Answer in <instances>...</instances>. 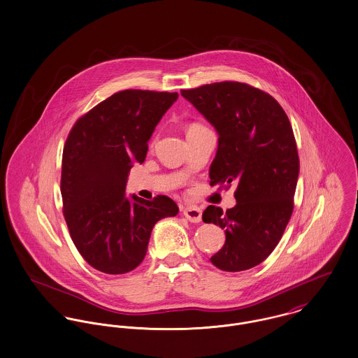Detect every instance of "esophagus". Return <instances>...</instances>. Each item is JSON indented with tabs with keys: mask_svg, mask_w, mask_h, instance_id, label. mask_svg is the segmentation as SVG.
<instances>
[{
	"mask_svg": "<svg viewBox=\"0 0 358 358\" xmlns=\"http://www.w3.org/2000/svg\"><path fill=\"white\" fill-rule=\"evenodd\" d=\"M184 215L185 218L192 222V223H199L201 220V210L194 206H188L184 208Z\"/></svg>",
	"mask_w": 358,
	"mask_h": 358,
	"instance_id": "obj_1",
	"label": "esophagus"
}]
</instances>
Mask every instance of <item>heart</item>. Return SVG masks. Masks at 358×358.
I'll return each instance as SVG.
<instances>
[{
	"mask_svg": "<svg viewBox=\"0 0 358 358\" xmlns=\"http://www.w3.org/2000/svg\"><path fill=\"white\" fill-rule=\"evenodd\" d=\"M199 128H204V127H203V125H200V124H191V125H189V128H188V131L199 129Z\"/></svg>",
	"mask_w": 358,
	"mask_h": 358,
	"instance_id": "b5f03b06",
	"label": "heart"
}]
</instances>
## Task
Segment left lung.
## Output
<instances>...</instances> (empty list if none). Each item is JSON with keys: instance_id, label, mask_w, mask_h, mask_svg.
I'll use <instances>...</instances> for the list:
<instances>
[{"instance_id": "8db88e82", "label": "left lung", "mask_w": 358, "mask_h": 358, "mask_svg": "<svg viewBox=\"0 0 358 358\" xmlns=\"http://www.w3.org/2000/svg\"><path fill=\"white\" fill-rule=\"evenodd\" d=\"M181 95L220 135L211 185H237L233 208L208 206L203 213L226 233L211 263L229 273L249 270L271 255L293 214L300 173L293 128L270 94L247 83L204 84Z\"/></svg>"}]
</instances>
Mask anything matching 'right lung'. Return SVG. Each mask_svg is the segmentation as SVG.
<instances>
[{
  "label": "right lung",
  "instance_id": "add662e5",
  "mask_svg": "<svg viewBox=\"0 0 358 358\" xmlns=\"http://www.w3.org/2000/svg\"><path fill=\"white\" fill-rule=\"evenodd\" d=\"M177 92L124 90L83 114L62 152V213L83 259L105 274L143 262L154 224L178 213L167 196H125L128 173L143 164L148 140Z\"/></svg>",
  "mask_w": 358,
  "mask_h": 358
}]
</instances>
